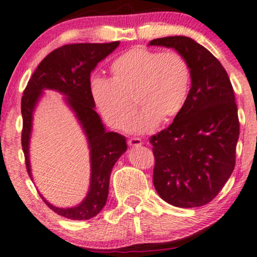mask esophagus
I'll return each instance as SVG.
<instances>
[{"instance_id":"obj_1","label":"esophagus","mask_w":257,"mask_h":257,"mask_svg":"<svg viewBox=\"0 0 257 257\" xmlns=\"http://www.w3.org/2000/svg\"><path fill=\"white\" fill-rule=\"evenodd\" d=\"M142 144H143V142H142L139 138H131L128 141V145H130V147H132V148L141 147Z\"/></svg>"}]
</instances>
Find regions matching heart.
<instances>
[{"label":"heart","mask_w":257,"mask_h":257,"mask_svg":"<svg viewBox=\"0 0 257 257\" xmlns=\"http://www.w3.org/2000/svg\"><path fill=\"white\" fill-rule=\"evenodd\" d=\"M109 72L110 80H91L90 94L104 121L113 128L127 127L135 112L134 100L141 110L131 131L148 134L160 121L175 119L188 99L192 71L177 52L134 47L112 63Z\"/></svg>","instance_id":"b5f03b06"}]
</instances>
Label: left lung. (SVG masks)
I'll return each mask as SVG.
<instances>
[{
    "label": "left lung",
    "instance_id": "left-lung-1",
    "mask_svg": "<svg viewBox=\"0 0 257 257\" xmlns=\"http://www.w3.org/2000/svg\"><path fill=\"white\" fill-rule=\"evenodd\" d=\"M188 62L192 87L181 113L150 138L154 186L176 207H199L216 198L235 168L239 121L227 72L212 53L185 36L154 39Z\"/></svg>",
    "mask_w": 257,
    "mask_h": 257
}]
</instances>
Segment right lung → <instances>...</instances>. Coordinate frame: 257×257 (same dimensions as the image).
Instances as JSON below:
<instances>
[{"instance_id":"right-lung-1","label":"right lung","mask_w":257,"mask_h":257,"mask_svg":"<svg viewBox=\"0 0 257 257\" xmlns=\"http://www.w3.org/2000/svg\"><path fill=\"white\" fill-rule=\"evenodd\" d=\"M120 41L107 44H70L49 53L38 65L28 81L21 100L22 150L27 173L33 180L30 162V141L33 126V113L44 90H56L64 95V101L75 114L88 142L90 156V185L87 196L74 207L62 208L45 204L59 216L74 220H87L96 216L106 205L109 177L119 157L127 150L123 136L107 132L100 115L95 112L90 94V74L97 63L103 61L119 46Z\"/></svg>"}]
</instances>
